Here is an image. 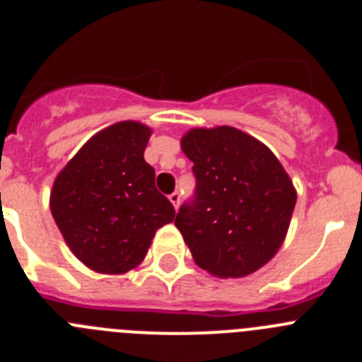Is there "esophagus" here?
Here are the masks:
<instances>
[{"mask_svg": "<svg viewBox=\"0 0 362 362\" xmlns=\"http://www.w3.org/2000/svg\"><path fill=\"white\" fill-rule=\"evenodd\" d=\"M168 199L172 201V204H174V209H177V206H179V203H181V194H179L177 190H175V192H172L170 196H168Z\"/></svg>", "mask_w": 362, "mask_h": 362, "instance_id": "1", "label": "esophagus"}]
</instances>
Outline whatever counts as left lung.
Returning a JSON list of instances; mask_svg holds the SVG:
<instances>
[{"label":"left lung","instance_id":"left-lung-1","mask_svg":"<svg viewBox=\"0 0 362 362\" xmlns=\"http://www.w3.org/2000/svg\"><path fill=\"white\" fill-rule=\"evenodd\" d=\"M196 190L175 216L192 257L217 277H245L283 245L296 188L270 148L232 127L194 129L181 139Z\"/></svg>","mask_w":362,"mask_h":362}]
</instances>
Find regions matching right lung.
<instances>
[{
    "instance_id": "1",
    "label": "right lung",
    "mask_w": 362,
    "mask_h": 362,
    "mask_svg": "<svg viewBox=\"0 0 362 362\" xmlns=\"http://www.w3.org/2000/svg\"><path fill=\"white\" fill-rule=\"evenodd\" d=\"M150 129L121 121L95 134L54 181L50 210L74 255L99 274H124L145 259L174 204L156 188L143 152Z\"/></svg>"
}]
</instances>
